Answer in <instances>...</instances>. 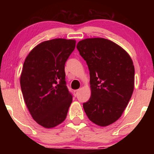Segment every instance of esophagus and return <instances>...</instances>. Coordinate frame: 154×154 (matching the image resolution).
Returning <instances> with one entry per match:
<instances>
[{
  "instance_id": "1",
  "label": "esophagus",
  "mask_w": 154,
  "mask_h": 154,
  "mask_svg": "<svg viewBox=\"0 0 154 154\" xmlns=\"http://www.w3.org/2000/svg\"><path fill=\"white\" fill-rule=\"evenodd\" d=\"M79 90H74V91H73V93H74V95L76 97L77 95H78V94H79Z\"/></svg>"
}]
</instances>
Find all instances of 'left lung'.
I'll return each instance as SVG.
<instances>
[{"label": "left lung", "instance_id": "1", "mask_svg": "<svg viewBox=\"0 0 154 154\" xmlns=\"http://www.w3.org/2000/svg\"><path fill=\"white\" fill-rule=\"evenodd\" d=\"M90 71L91 97L83 103L90 121L100 126L116 121L134 90V67L125 50L109 40L94 38L76 46Z\"/></svg>", "mask_w": 154, "mask_h": 154}]
</instances>
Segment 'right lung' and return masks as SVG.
Returning a JSON list of instances; mask_svg holds the SVG:
<instances>
[{
    "mask_svg": "<svg viewBox=\"0 0 154 154\" xmlns=\"http://www.w3.org/2000/svg\"><path fill=\"white\" fill-rule=\"evenodd\" d=\"M75 47L74 40L44 41L35 46L24 61L20 77L23 97L33 120L44 128L62 123L72 102L64 66Z\"/></svg>",
    "mask_w": 154,
    "mask_h": 154,
    "instance_id": "add662e5",
    "label": "right lung"
}]
</instances>
